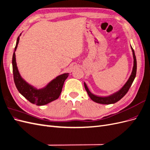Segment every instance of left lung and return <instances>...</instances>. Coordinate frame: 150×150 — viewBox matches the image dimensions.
Instances as JSON below:
<instances>
[{"mask_svg": "<svg viewBox=\"0 0 150 150\" xmlns=\"http://www.w3.org/2000/svg\"><path fill=\"white\" fill-rule=\"evenodd\" d=\"M131 49H132V52H133V71L132 72H131V74L130 77L129 78L128 80L127 81V82L126 84L122 86V88L119 90L118 91L112 94L110 96H106V97H103V96H98L96 95H94L93 93L90 92V91L89 90L87 85L85 83H84V88L87 91L89 96L90 98L92 99V100L94 102H96L97 103L99 104H114L118 101H120V99L123 97L125 95L128 93L129 89L130 88L131 84H132L133 81L136 77V74H137V59H136L135 56V54L133 49L132 47L131 46Z\"/></svg>", "mask_w": 150, "mask_h": 150, "instance_id": "8db88e82", "label": "left lung"}]
</instances>
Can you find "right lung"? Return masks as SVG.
Wrapping results in <instances>:
<instances>
[{
  "label": "right lung",
  "instance_id": "1",
  "mask_svg": "<svg viewBox=\"0 0 150 150\" xmlns=\"http://www.w3.org/2000/svg\"><path fill=\"white\" fill-rule=\"evenodd\" d=\"M17 38L14 52L12 56V70L13 75V81L16 88L19 92L25 99L33 104L37 106H42L56 100L62 91L63 84L65 80L69 76V73H64L51 81L46 87L38 89L34 86L30 85L22 78L18 70L16 60V54L17 45L19 44V37Z\"/></svg>",
  "mask_w": 150,
  "mask_h": 150
}]
</instances>
